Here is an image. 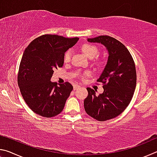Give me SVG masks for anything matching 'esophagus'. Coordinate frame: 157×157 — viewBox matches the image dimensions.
<instances>
[{"mask_svg": "<svg viewBox=\"0 0 157 157\" xmlns=\"http://www.w3.org/2000/svg\"><path fill=\"white\" fill-rule=\"evenodd\" d=\"M80 88V86H79V85H75V86H73V89L74 90H77L78 89Z\"/></svg>", "mask_w": 157, "mask_h": 157, "instance_id": "esophagus-1", "label": "esophagus"}]
</instances>
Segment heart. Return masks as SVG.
<instances>
[{"instance_id": "heart-1", "label": "heart", "mask_w": 157, "mask_h": 157, "mask_svg": "<svg viewBox=\"0 0 157 157\" xmlns=\"http://www.w3.org/2000/svg\"><path fill=\"white\" fill-rule=\"evenodd\" d=\"M82 50L84 54L89 58H94L98 53V49L96 46L92 44H84L82 47ZM71 51L70 50H67L65 52L64 56H63V60L65 62H68L71 61Z\"/></svg>"}]
</instances>
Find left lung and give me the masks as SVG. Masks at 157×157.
Listing matches in <instances>:
<instances>
[{"label":"left lung","instance_id":"1","mask_svg":"<svg viewBox=\"0 0 157 157\" xmlns=\"http://www.w3.org/2000/svg\"><path fill=\"white\" fill-rule=\"evenodd\" d=\"M87 41L103 45L108 51V59L98 79L104 84V91L96 95L94 89L87 88L84 109L97 121H107L120 115L131 102L136 84V68L129 50L117 39L102 35Z\"/></svg>","mask_w":157,"mask_h":157}]
</instances>
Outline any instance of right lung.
Returning a JSON list of instances; mask_svg holds the SVG:
<instances>
[{
	"label": "right lung",
	"instance_id": "right-lung-1",
	"mask_svg": "<svg viewBox=\"0 0 157 157\" xmlns=\"http://www.w3.org/2000/svg\"><path fill=\"white\" fill-rule=\"evenodd\" d=\"M78 40L45 34L32 41L23 52L18 84L26 104L38 115L51 118L64 107L73 86L68 82L57 86L50 79L55 69L63 66L65 52Z\"/></svg>",
	"mask_w": 157,
	"mask_h": 157
}]
</instances>
